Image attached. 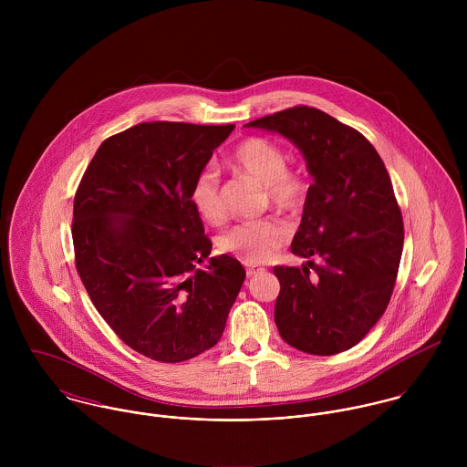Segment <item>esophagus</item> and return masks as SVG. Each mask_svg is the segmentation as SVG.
<instances>
[{"mask_svg": "<svg viewBox=\"0 0 467 467\" xmlns=\"http://www.w3.org/2000/svg\"><path fill=\"white\" fill-rule=\"evenodd\" d=\"M261 271H265V267H261V266L246 267V275H248V276H255V275H257V273H261Z\"/></svg>", "mask_w": 467, "mask_h": 467, "instance_id": "esophagus-1", "label": "esophagus"}]
</instances>
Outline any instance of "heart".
I'll return each mask as SVG.
<instances>
[{"label": "heart", "instance_id": "obj_1", "mask_svg": "<svg viewBox=\"0 0 467 467\" xmlns=\"http://www.w3.org/2000/svg\"><path fill=\"white\" fill-rule=\"evenodd\" d=\"M230 163L235 171L266 187L267 200L273 206L285 212L304 208L309 194L307 180L287 167V154L278 143L261 136L246 138L234 149ZM191 201L194 210L208 223H219L224 217L215 169L206 167L196 176ZM289 234V226L276 217L246 221L232 226L219 239V250L244 265L255 266L269 261L287 243Z\"/></svg>", "mask_w": 467, "mask_h": 467}]
</instances>
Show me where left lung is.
I'll list each match as a JSON object with an SVG mask.
<instances>
[{
	"label": "left lung",
	"mask_w": 467,
	"mask_h": 467,
	"mask_svg": "<svg viewBox=\"0 0 467 467\" xmlns=\"http://www.w3.org/2000/svg\"><path fill=\"white\" fill-rule=\"evenodd\" d=\"M291 140L313 176L291 252L316 269L275 266V324L291 347L333 356L383 317L400 269L404 228L389 171L374 145L331 115L296 106L246 124Z\"/></svg>",
	"instance_id": "1"
}]
</instances>
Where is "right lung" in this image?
Masks as SVG:
<instances>
[{"label": "right lung", "instance_id": "1", "mask_svg": "<svg viewBox=\"0 0 467 467\" xmlns=\"http://www.w3.org/2000/svg\"><path fill=\"white\" fill-rule=\"evenodd\" d=\"M235 126L143 122L102 141L73 201L78 276L133 350L180 363L212 348L246 271L212 257L191 201L196 176Z\"/></svg>", "mask_w": 467, "mask_h": 467}]
</instances>
